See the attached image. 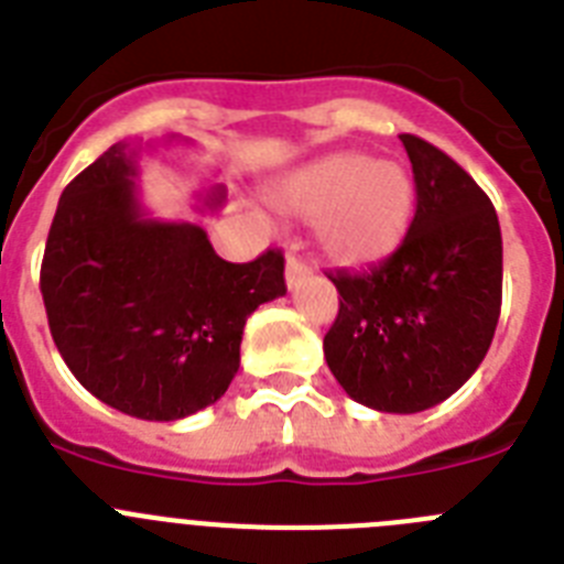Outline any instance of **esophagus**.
Here are the masks:
<instances>
[{
    "mask_svg": "<svg viewBox=\"0 0 564 564\" xmlns=\"http://www.w3.org/2000/svg\"><path fill=\"white\" fill-rule=\"evenodd\" d=\"M307 273H311V265H307V262H302V259H299L296 253H288V262H285L288 285H296L299 279H305Z\"/></svg>",
    "mask_w": 564,
    "mask_h": 564,
    "instance_id": "obj_1",
    "label": "esophagus"
}]
</instances>
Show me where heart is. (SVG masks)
I'll return each mask as SVG.
<instances>
[{"mask_svg": "<svg viewBox=\"0 0 564 564\" xmlns=\"http://www.w3.org/2000/svg\"><path fill=\"white\" fill-rule=\"evenodd\" d=\"M282 212L316 220L318 246L341 265H367L401 248L415 217V181L395 161L330 154L271 188Z\"/></svg>", "mask_w": 564, "mask_h": 564, "instance_id": "obj_1", "label": "heart"}]
</instances>
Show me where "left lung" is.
<instances>
[{"mask_svg":"<svg viewBox=\"0 0 564 564\" xmlns=\"http://www.w3.org/2000/svg\"><path fill=\"white\" fill-rule=\"evenodd\" d=\"M417 206L406 239L367 271H336L325 358L352 401L412 415L475 376L502 305L500 220L449 154L401 134Z\"/></svg>","mask_w":564,"mask_h":564,"instance_id":"1","label":"left lung"}]
</instances>
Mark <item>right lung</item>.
<instances>
[{
	"mask_svg": "<svg viewBox=\"0 0 564 564\" xmlns=\"http://www.w3.org/2000/svg\"><path fill=\"white\" fill-rule=\"evenodd\" d=\"M138 152L115 143L62 192L42 259L44 311L84 390L123 415L181 421L226 395L248 316L285 296V257L271 248L234 265L200 226L149 217ZM223 194L212 186L203 206Z\"/></svg>",
	"mask_w": 564,
	"mask_h": 564,
	"instance_id": "obj_1",
	"label": "right lung"
}]
</instances>
